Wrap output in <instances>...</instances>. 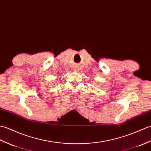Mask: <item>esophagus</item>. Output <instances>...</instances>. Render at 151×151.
Listing matches in <instances>:
<instances>
[{
	"instance_id": "esophagus-1",
	"label": "esophagus",
	"mask_w": 151,
	"mask_h": 151,
	"mask_svg": "<svg viewBox=\"0 0 151 151\" xmlns=\"http://www.w3.org/2000/svg\"><path fill=\"white\" fill-rule=\"evenodd\" d=\"M75 70V71H79V69H78V68H77V67H75L74 68V69H73Z\"/></svg>"
}]
</instances>
